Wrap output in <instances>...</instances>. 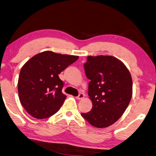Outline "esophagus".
<instances>
[{
    "mask_svg": "<svg viewBox=\"0 0 156 156\" xmlns=\"http://www.w3.org/2000/svg\"><path fill=\"white\" fill-rule=\"evenodd\" d=\"M84 96H85V95H84V93H80L77 97H76V98L77 100H82V99L84 98Z\"/></svg>",
    "mask_w": 156,
    "mask_h": 156,
    "instance_id": "obj_1",
    "label": "esophagus"
}]
</instances>
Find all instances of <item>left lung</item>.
Segmentation results:
<instances>
[{
    "instance_id": "1",
    "label": "left lung",
    "mask_w": 156,
    "mask_h": 156,
    "mask_svg": "<svg viewBox=\"0 0 156 156\" xmlns=\"http://www.w3.org/2000/svg\"><path fill=\"white\" fill-rule=\"evenodd\" d=\"M84 72L90 80L88 95L93 103L82 116L92 126L105 128L122 116L131 101L132 80L128 69L111 55L87 56Z\"/></svg>"
}]
</instances>
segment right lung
Returning a JSON list of instances; mask_svg holds the SVG:
<instances>
[{
	"instance_id": "obj_1",
	"label": "right lung",
	"mask_w": 156,
	"mask_h": 156,
	"mask_svg": "<svg viewBox=\"0 0 156 156\" xmlns=\"http://www.w3.org/2000/svg\"><path fill=\"white\" fill-rule=\"evenodd\" d=\"M78 58L47 51L25 63L19 74L18 93L21 104L32 117L46 119L58 111L66 98L58 74Z\"/></svg>"
}]
</instances>
